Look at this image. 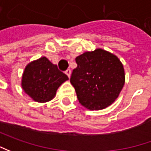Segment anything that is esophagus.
Wrapping results in <instances>:
<instances>
[{
  "label": "esophagus",
  "mask_w": 151,
  "mask_h": 151,
  "mask_svg": "<svg viewBox=\"0 0 151 151\" xmlns=\"http://www.w3.org/2000/svg\"><path fill=\"white\" fill-rule=\"evenodd\" d=\"M65 73L67 74V75H68V78H70V76H71V70H70V69H67V70H66V72H65Z\"/></svg>",
  "instance_id": "34e87169"
}]
</instances>
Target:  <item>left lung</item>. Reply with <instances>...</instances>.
<instances>
[{
	"mask_svg": "<svg viewBox=\"0 0 151 151\" xmlns=\"http://www.w3.org/2000/svg\"><path fill=\"white\" fill-rule=\"evenodd\" d=\"M75 60L78 67L73 70L70 82L79 103L90 110H100L111 105L125 81L120 60L101 48L86 52Z\"/></svg>",
	"mask_w": 151,
	"mask_h": 151,
	"instance_id": "1",
	"label": "left lung"
}]
</instances>
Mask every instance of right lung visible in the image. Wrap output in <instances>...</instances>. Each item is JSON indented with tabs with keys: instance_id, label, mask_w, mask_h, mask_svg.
<instances>
[{
	"instance_id": "add662e5",
	"label": "right lung",
	"mask_w": 151,
	"mask_h": 151,
	"mask_svg": "<svg viewBox=\"0 0 151 151\" xmlns=\"http://www.w3.org/2000/svg\"><path fill=\"white\" fill-rule=\"evenodd\" d=\"M68 77L58 70L46 57L28 63L22 78V88L34 101L45 103L52 100L59 86Z\"/></svg>"
}]
</instances>
